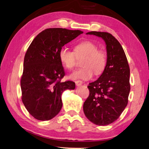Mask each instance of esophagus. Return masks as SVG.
Listing matches in <instances>:
<instances>
[{
    "label": "esophagus",
    "instance_id": "1",
    "mask_svg": "<svg viewBox=\"0 0 149 149\" xmlns=\"http://www.w3.org/2000/svg\"><path fill=\"white\" fill-rule=\"evenodd\" d=\"M75 83H76V85L77 86H80L83 84V81H81V80H78V81H76Z\"/></svg>",
    "mask_w": 149,
    "mask_h": 149
}]
</instances>
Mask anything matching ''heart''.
<instances>
[{
	"label": "heart",
	"instance_id": "b5f03b06",
	"mask_svg": "<svg viewBox=\"0 0 149 149\" xmlns=\"http://www.w3.org/2000/svg\"><path fill=\"white\" fill-rule=\"evenodd\" d=\"M60 60L66 68L71 70L76 63V57L84 56L82 68L74 71L70 75L71 79L88 80L94 74L99 75L105 70L107 64V53L102 49H98L97 45L86 40L76 45L74 52L63 48L59 53Z\"/></svg>",
	"mask_w": 149,
	"mask_h": 149
}]
</instances>
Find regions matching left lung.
Wrapping results in <instances>:
<instances>
[{
  "label": "left lung",
  "instance_id": "obj_1",
  "mask_svg": "<svg viewBox=\"0 0 149 149\" xmlns=\"http://www.w3.org/2000/svg\"><path fill=\"white\" fill-rule=\"evenodd\" d=\"M86 34L104 40L107 64L100 77L89 84V95L84 102V113L94 124L109 125L119 118L127 105L130 89L129 66L123 47L114 36L94 31Z\"/></svg>",
  "mask_w": 149,
  "mask_h": 149
}]
</instances>
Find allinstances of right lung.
Returning <instances> with one entry per match:
<instances>
[{
    "instance_id": "add662e5",
    "label": "right lung",
    "mask_w": 149,
    "mask_h": 149,
    "mask_svg": "<svg viewBox=\"0 0 149 149\" xmlns=\"http://www.w3.org/2000/svg\"><path fill=\"white\" fill-rule=\"evenodd\" d=\"M83 33L47 29L37 35L26 50L20 81L22 100L36 119L48 120L55 117L62 107L63 92L74 89L73 81L61 82L65 73L59 53L65 44Z\"/></svg>"
}]
</instances>
